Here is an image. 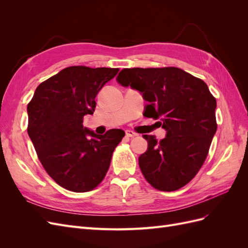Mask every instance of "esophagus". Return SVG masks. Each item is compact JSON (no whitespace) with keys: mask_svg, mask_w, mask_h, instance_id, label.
Returning a JSON list of instances; mask_svg holds the SVG:
<instances>
[{"mask_svg":"<svg viewBox=\"0 0 248 248\" xmlns=\"http://www.w3.org/2000/svg\"><path fill=\"white\" fill-rule=\"evenodd\" d=\"M126 137L127 138H134V137H138V133L134 132L132 130H126Z\"/></svg>","mask_w":248,"mask_h":248,"instance_id":"esophagus-1","label":"esophagus"}]
</instances>
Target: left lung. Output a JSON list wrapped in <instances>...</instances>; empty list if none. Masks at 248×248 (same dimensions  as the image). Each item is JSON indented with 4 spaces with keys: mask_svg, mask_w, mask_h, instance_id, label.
I'll return each mask as SVG.
<instances>
[{
    "mask_svg": "<svg viewBox=\"0 0 248 248\" xmlns=\"http://www.w3.org/2000/svg\"><path fill=\"white\" fill-rule=\"evenodd\" d=\"M117 80L138 90L149 102L145 117L158 119L167 137L144 134L147 151L139 157L154 188L174 191L196 177L217 130L216 99L204 80L177 67L125 68Z\"/></svg>",
    "mask_w": 248,
    "mask_h": 248,
    "instance_id": "1",
    "label": "left lung"
}]
</instances>
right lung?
Returning <instances> with one entry per match:
<instances>
[{"label":"right lung","instance_id":"1","mask_svg":"<svg viewBox=\"0 0 248 248\" xmlns=\"http://www.w3.org/2000/svg\"><path fill=\"white\" fill-rule=\"evenodd\" d=\"M118 72L107 67H67L42 81L28 103L27 130L37 156L49 177L67 190L96 188L125 136L121 129L100 136L82 125L96 108L97 93Z\"/></svg>","mask_w":248,"mask_h":248}]
</instances>
